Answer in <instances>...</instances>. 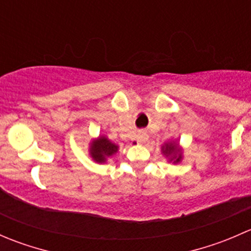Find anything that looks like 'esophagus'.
Listing matches in <instances>:
<instances>
[{
  "mask_svg": "<svg viewBox=\"0 0 251 251\" xmlns=\"http://www.w3.org/2000/svg\"><path fill=\"white\" fill-rule=\"evenodd\" d=\"M148 136H147L146 132H140L137 136H136V142L137 143H143V142L147 141Z\"/></svg>",
  "mask_w": 251,
  "mask_h": 251,
  "instance_id": "34e87169",
  "label": "esophagus"
}]
</instances>
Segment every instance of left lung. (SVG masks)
Wrapping results in <instances>:
<instances>
[{
  "label": "left lung",
  "instance_id": "8db88e82",
  "mask_svg": "<svg viewBox=\"0 0 251 251\" xmlns=\"http://www.w3.org/2000/svg\"><path fill=\"white\" fill-rule=\"evenodd\" d=\"M163 153L166 156H170V161H174L175 164L179 163L182 159V153L178 149V144L176 143H166L163 146Z\"/></svg>",
  "mask_w": 251,
  "mask_h": 251
}]
</instances>
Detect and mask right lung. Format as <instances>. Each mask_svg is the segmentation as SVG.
<instances>
[{
  "mask_svg": "<svg viewBox=\"0 0 251 251\" xmlns=\"http://www.w3.org/2000/svg\"><path fill=\"white\" fill-rule=\"evenodd\" d=\"M119 147L116 144L111 143V142L108 140L104 136H100L98 140L92 142L90 148L91 156L95 161L97 163H104L107 160V158L115 154L118 151Z\"/></svg>",
  "mask_w": 251,
  "mask_h": 251,
  "instance_id": "right-lung-1",
  "label": "right lung"
}]
</instances>
